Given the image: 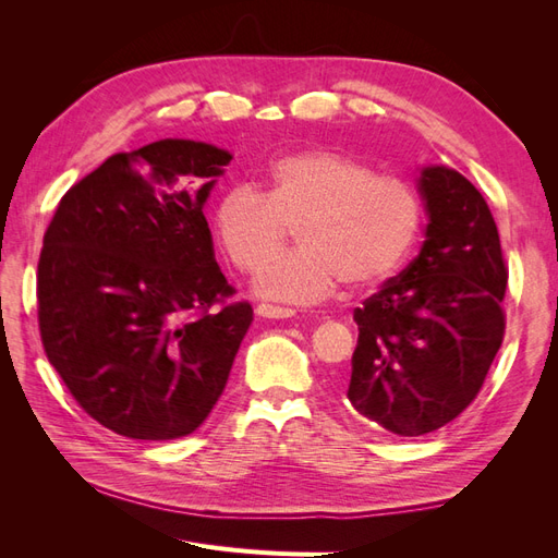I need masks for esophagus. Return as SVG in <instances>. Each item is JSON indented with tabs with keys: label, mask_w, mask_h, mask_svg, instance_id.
Instances as JSON below:
<instances>
[{
	"label": "esophagus",
	"mask_w": 558,
	"mask_h": 558,
	"mask_svg": "<svg viewBox=\"0 0 558 558\" xmlns=\"http://www.w3.org/2000/svg\"><path fill=\"white\" fill-rule=\"evenodd\" d=\"M256 314L263 318H291L295 316L293 307H279V305H269V302H260L256 307Z\"/></svg>",
	"instance_id": "esophagus-1"
}]
</instances>
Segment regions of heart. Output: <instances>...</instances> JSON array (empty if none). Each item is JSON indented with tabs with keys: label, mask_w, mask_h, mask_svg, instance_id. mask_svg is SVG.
I'll list each match as a JSON object with an SVG mask.
<instances>
[{
	"label": "heart",
	"mask_w": 558,
	"mask_h": 558,
	"mask_svg": "<svg viewBox=\"0 0 558 558\" xmlns=\"http://www.w3.org/2000/svg\"><path fill=\"white\" fill-rule=\"evenodd\" d=\"M421 216L410 181L379 174L342 150L312 148L275 160L263 191L230 185L216 199L214 230L228 260L253 272L295 226L300 246L269 260L256 289L277 300L316 302L337 279L363 289L391 275L410 253Z\"/></svg>",
	"instance_id": "heart-1"
}]
</instances>
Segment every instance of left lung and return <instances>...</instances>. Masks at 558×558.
Returning <instances> with one entry per match:
<instances>
[{
    "label": "left lung",
    "mask_w": 558,
    "mask_h": 558,
    "mask_svg": "<svg viewBox=\"0 0 558 558\" xmlns=\"http://www.w3.org/2000/svg\"><path fill=\"white\" fill-rule=\"evenodd\" d=\"M430 223L418 256L353 310L347 398L400 437L447 426L477 398L505 337L508 267L482 193L449 167L421 172Z\"/></svg>",
    "instance_id": "obj_1"
}]
</instances>
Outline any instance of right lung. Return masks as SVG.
Instances as JSON below:
<instances>
[{
	"label": "right lung",
	"instance_id": "1",
	"mask_svg": "<svg viewBox=\"0 0 558 558\" xmlns=\"http://www.w3.org/2000/svg\"><path fill=\"white\" fill-rule=\"evenodd\" d=\"M230 158L191 140L116 154L62 195L46 228V356L83 412L132 440L197 430L253 320L246 300H230L202 211Z\"/></svg>",
	"mask_w": 558,
	"mask_h": 558
}]
</instances>
